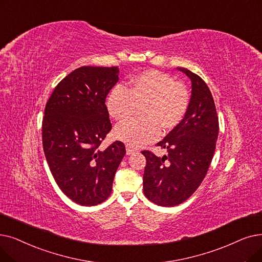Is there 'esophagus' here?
<instances>
[{
    "instance_id": "34e87169",
    "label": "esophagus",
    "mask_w": 262,
    "mask_h": 262,
    "mask_svg": "<svg viewBox=\"0 0 262 262\" xmlns=\"http://www.w3.org/2000/svg\"><path fill=\"white\" fill-rule=\"evenodd\" d=\"M138 150L136 149V147H134V146H130V145H126V153H127V155H130V154H134V153H136L137 152Z\"/></svg>"
}]
</instances>
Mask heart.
Masks as SVG:
<instances>
[{
	"label": "heart",
	"mask_w": 262,
	"mask_h": 262,
	"mask_svg": "<svg viewBox=\"0 0 262 262\" xmlns=\"http://www.w3.org/2000/svg\"><path fill=\"white\" fill-rule=\"evenodd\" d=\"M140 107L141 118L121 123L116 127V137L132 146H140L156 140L162 127L171 129L183 120L189 95L186 88L165 73L147 71L133 78L127 88L117 84L111 89L106 107L117 121L132 117Z\"/></svg>",
	"instance_id": "b5f03b06"
}]
</instances>
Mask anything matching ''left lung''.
Instances as JSON below:
<instances>
[{"mask_svg":"<svg viewBox=\"0 0 262 262\" xmlns=\"http://www.w3.org/2000/svg\"><path fill=\"white\" fill-rule=\"evenodd\" d=\"M191 81L185 117L157 143L168 156L142 151L144 196L157 206L174 207L187 200L206 177L219 137V117L207 83L190 71L179 67Z\"/></svg>","mask_w":262,"mask_h":262,"instance_id":"8db88e82","label":"left lung"}]
</instances>
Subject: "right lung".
Returning a JSON list of instances; mask_svg holds the SVG:
<instances>
[{
    "label": "right lung",
    "mask_w": 262,
    "mask_h": 262,
    "mask_svg": "<svg viewBox=\"0 0 262 262\" xmlns=\"http://www.w3.org/2000/svg\"><path fill=\"white\" fill-rule=\"evenodd\" d=\"M119 68L79 67L55 86L42 118V146L56 184L74 202L92 207L111 194L126 150L121 141L100 144L112 125L106 97Z\"/></svg>",
    "instance_id": "right-lung-1"
}]
</instances>
